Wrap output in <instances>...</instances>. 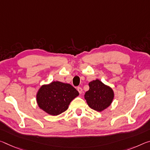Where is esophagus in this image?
<instances>
[{
  "label": "esophagus",
  "instance_id": "34e87169",
  "mask_svg": "<svg viewBox=\"0 0 150 150\" xmlns=\"http://www.w3.org/2000/svg\"><path fill=\"white\" fill-rule=\"evenodd\" d=\"M77 89V91H79V93L80 94H81V93H82V92H83V89H82V88H81V87H78Z\"/></svg>",
  "mask_w": 150,
  "mask_h": 150
}]
</instances>
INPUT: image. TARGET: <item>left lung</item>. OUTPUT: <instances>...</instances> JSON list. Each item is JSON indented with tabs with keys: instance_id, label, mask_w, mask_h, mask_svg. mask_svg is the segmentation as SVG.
<instances>
[{
	"instance_id": "obj_1",
	"label": "left lung",
	"mask_w": 150,
	"mask_h": 150,
	"mask_svg": "<svg viewBox=\"0 0 150 150\" xmlns=\"http://www.w3.org/2000/svg\"><path fill=\"white\" fill-rule=\"evenodd\" d=\"M89 86L84 97L90 108L101 112L110 106L114 99L112 88L97 79L89 82Z\"/></svg>"
}]
</instances>
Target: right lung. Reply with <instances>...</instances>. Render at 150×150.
<instances>
[{
  "mask_svg": "<svg viewBox=\"0 0 150 150\" xmlns=\"http://www.w3.org/2000/svg\"><path fill=\"white\" fill-rule=\"evenodd\" d=\"M79 95L71 85L56 81L42 85L37 93L36 100L40 109L55 116L65 111L71 101Z\"/></svg>",
  "mask_w": 150,
  "mask_h": 150,
  "instance_id": "obj_1",
  "label": "right lung"
}]
</instances>
